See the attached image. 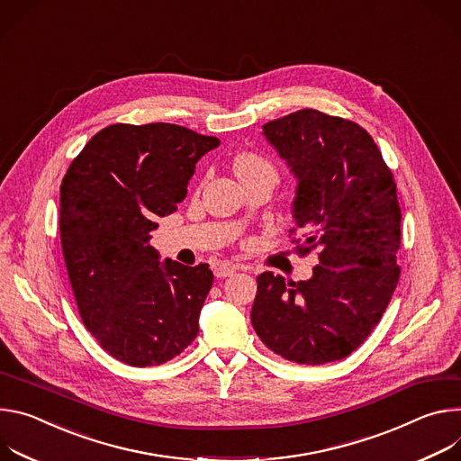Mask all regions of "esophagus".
<instances>
[{
    "instance_id": "obj_1",
    "label": "esophagus",
    "mask_w": 461,
    "mask_h": 461,
    "mask_svg": "<svg viewBox=\"0 0 461 461\" xmlns=\"http://www.w3.org/2000/svg\"><path fill=\"white\" fill-rule=\"evenodd\" d=\"M236 271H238L236 266L227 264V262H221V264H218V266L214 267V276H216V278H227V276L234 275Z\"/></svg>"
}]
</instances>
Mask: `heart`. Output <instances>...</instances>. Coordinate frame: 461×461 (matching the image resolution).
<instances>
[{"label": "heart", "mask_w": 461, "mask_h": 461, "mask_svg": "<svg viewBox=\"0 0 461 461\" xmlns=\"http://www.w3.org/2000/svg\"><path fill=\"white\" fill-rule=\"evenodd\" d=\"M234 172L240 179H247V177H273L276 179V168L275 165L266 159L260 153H254V151H240L238 156L234 158Z\"/></svg>", "instance_id": "1"}]
</instances>
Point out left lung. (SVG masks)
<instances>
[{
  "instance_id": "1",
  "label": "left lung",
  "mask_w": 461,
  "mask_h": 461,
  "mask_svg": "<svg viewBox=\"0 0 461 461\" xmlns=\"http://www.w3.org/2000/svg\"><path fill=\"white\" fill-rule=\"evenodd\" d=\"M264 137L296 179L298 249L321 252L310 280L257 278L252 328L287 361H340L377 326L399 280L393 176L366 130L317 110L264 124Z\"/></svg>"
}]
</instances>
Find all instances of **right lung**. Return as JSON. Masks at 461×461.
<instances>
[{
    "label": "right lung",
    "instance_id": "obj_1",
    "mask_svg": "<svg viewBox=\"0 0 461 461\" xmlns=\"http://www.w3.org/2000/svg\"><path fill=\"white\" fill-rule=\"evenodd\" d=\"M218 137L151 122L100 130L60 186V238L84 326L117 361L158 366L199 331L214 275L159 262L158 218L177 211L195 163Z\"/></svg>",
    "mask_w": 461,
    "mask_h": 461
}]
</instances>
